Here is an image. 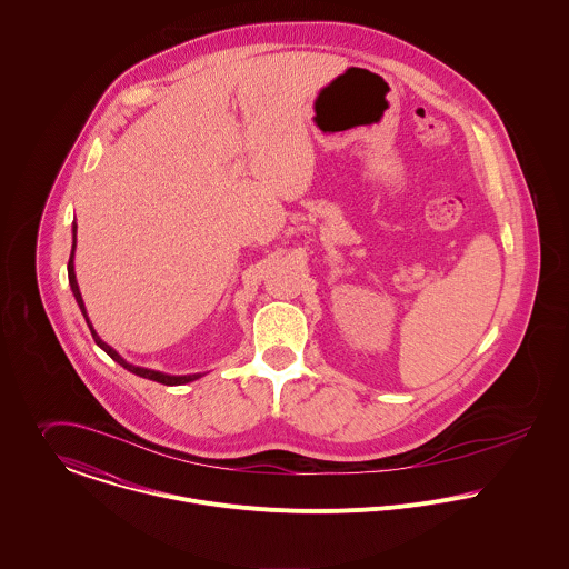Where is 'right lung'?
Segmentation results:
<instances>
[{"instance_id":"1","label":"right lung","mask_w":569,"mask_h":569,"mask_svg":"<svg viewBox=\"0 0 569 569\" xmlns=\"http://www.w3.org/2000/svg\"><path fill=\"white\" fill-rule=\"evenodd\" d=\"M73 249H76V224H73V247H71V254H69V263H67V274H69L71 292H73V297H76V301H78V306H80V312H82V316L87 318L84 303H82V297H80V290H78V283H76V274H73ZM87 325H89V329H91V336H93L96 345H98L100 349H104V351H107V353H109L118 365H122L127 371L134 373V376H139V378L152 379V381H159V383H166V386H179V383H188V381H193V379L200 378V376H166V373H159V371H150V369L132 367V365H128L124 358H120V353H118L116 349H111L107 342H102V340H100V336L93 331V327H91L89 318H87Z\"/></svg>"}]
</instances>
